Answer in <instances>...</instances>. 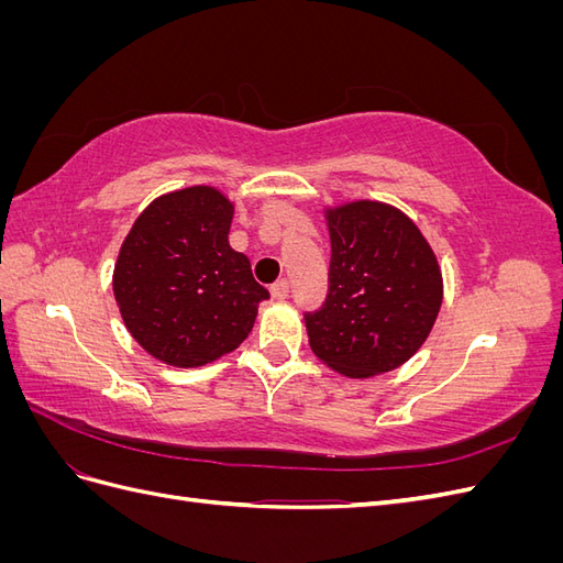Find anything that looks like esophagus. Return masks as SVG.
Wrapping results in <instances>:
<instances>
[{
  "label": "esophagus",
  "mask_w": 563,
  "mask_h": 563,
  "mask_svg": "<svg viewBox=\"0 0 563 563\" xmlns=\"http://www.w3.org/2000/svg\"><path fill=\"white\" fill-rule=\"evenodd\" d=\"M269 294H272V298H275V300H284L288 296V279H279V282L272 284Z\"/></svg>",
  "instance_id": "1"
}]
</instances>
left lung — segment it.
<instances>
[{"label":"left lung","mask_w":563,"mask_h":563,"mask_svg":"<svg viewBox=\"0 0 563 563\" xmlns=\"http://www.w3.org/2000/svg\"><path fill=\"white\" fill-rule=\"evenodd\" d=\"M331 267L327 302L305 314L310 347L347 378L399 368L428 340L444 279L418 225L383 201L327 209Z\"/></svg>","instance_id":"1"}]
</instances>
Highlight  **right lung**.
I'll use <instances>...</instances> for the list:
<instances>
[{"mask_svg": "<svg viewBox=\"0 0 563 563\" xmlns=\"http://www.w3.org/2000/svg\"><path fill=\"white\" fill-rule=\"evenodd\" d=\"M234 203L211 185L157 197L119 249L112 291L124 327L155 360L197 368L240 347L269 298L228 242Z\"/></svg>", "mask_w": 563, "mask_h": 563, "instance_id": "obj_1", "label": "right lung"}]
</instances>
